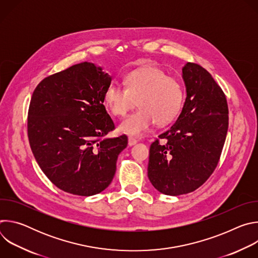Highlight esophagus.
Segmentation results:
<instances>
[{
  "label": "esophagus",
  "instance_id": "34e87169",
  "mask_svg": "<svg viewBox=\"0 0 258 258\" xmlns=\"http://www.w3.org/2000/svg\"><path fill=\"white\" fill-rule=\"evenodd\" d=\"M137 143H138V141H137L135 138L128 137V146H134V145H136Z\"/></svg>",
  "mask_w": 258,
  "mask_h": 258
}]
</instances>
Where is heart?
Wrapping results in <instances>:
<instances>
[{
    "instance_id": "b5f03b06",
    "label": "heart",
    "mask_w": 258,
    "mask_h": 258,
    "mask_svg": "<svg viewBox=\"0 0 258 258\" xmlns=\"http://www.w3.org/2000/svg\"><path fill=\"white\" fill-rule=\"evenodd\" d=\"M124 88L110 84L104 92V103L114 116H125L138 104L136 112L126 117L119 131L131 136H142L153 123L163 125L179 113L183 90L179 82L157 66L148 65L127 72Z\"/></svg>"
}]
</instances>
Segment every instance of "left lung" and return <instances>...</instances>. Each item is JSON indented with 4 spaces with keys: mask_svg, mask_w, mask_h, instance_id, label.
I'll return each instance as SVG.
<instances>
[{
    "mask_svg": "<svg viewBox=\"0 0 258 258\" xmlns=\"http://www.w3.org/2000/svg\"><path fill=\"white\" fill-rule=\"evenodd\" d=\"M187 98L169 130L150 146L148 177L165 195L188 194L209 178L222 154L229 127L226 95L201 65L182 67ZM164 142L160 143V140Z\"/></svg>",
    "mask_w": 258,
    "mask_h": 258,
    "instance_id": "8db88e82",
    "label": "left lung"
}]
</instances>
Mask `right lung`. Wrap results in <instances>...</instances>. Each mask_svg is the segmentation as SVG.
I'll use <instances>...</instances> for the list:
<instances>
[{"mask_svg":"<svg viewBox=\"0 0 258 258\" xmlns=\"http://www.w3.org/2000/svg\"><path fill=\"white\" fill-rule=\"evenodd\" d=\"M111 77L93 63H80L45 78L28 108L27 136L33 156L60 190L79 196L104 191L112 181L125 135L115 128L104 92Z\"/></svg>","mask_w":258,"mask_h":258,"instance_id":"right-lung-1","label":"right lung"}]
</instances>
